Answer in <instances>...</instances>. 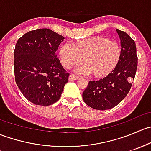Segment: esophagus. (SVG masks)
Here are the masks:
<instances>
[{
    "instance_id": "1",
    "label": "esophagus",
    "mask_w": 151,
    "mask_h": 151,
    "mask_svg": "<svg viewBox=\"0 0 151 151\" xmlns=\"http://www.w3.org/2000/svg\"><path fill=\"white\" fill-rule=\"evenodd\" d=\"M79 78H80V77H77V76L76 75H74V74H70L69 77H68V80H69L70 81H71V80H78Z\"/></svg>"
}]
</instances>
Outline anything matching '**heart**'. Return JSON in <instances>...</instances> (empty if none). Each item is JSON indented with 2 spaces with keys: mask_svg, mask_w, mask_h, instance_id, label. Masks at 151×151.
I'll use <instances>...</instances> for the list:
<instances>
[{
  "mask_svg": "<svg viewBox=\"0 0 151 151\" xmlns=\"http://www.w3.org/2000/svg\"><path fill=\"white\" fill-rule=\"evenodd\" d=\"M122 50L117 42L103 36H93L77 41L74 45L65 43L58 50V57L62 66L71 68L81 64L80 71L92 74L101 79L112 74L119 64Z\"/></svg>",
  "mask_w": 151,
  "mask_h": 151,
  "instance_id": "heart-1",
  "label": "heart"
}]
</instances>
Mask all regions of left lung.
Here are the masks:
<instances>
[{
  "instance_id": "1",
  "label": "left lung",
  "mask_w": 151,
  "mask_h": 151,
  "mask_svg": "<svg viewBox=\"0 0 151 151\" xmlns=\"http://www.w3.org/2000/svg\"><path fill=\"white\" fill-rule=\"evenodd\" d=\"M121 39L122 55L115 71L99 80H91L83 93L85 104L99 110L117 106L126 96L132 88L137 68L135 42L126 32L117 29Z\"/></svg>"
}]
</instances>
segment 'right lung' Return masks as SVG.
Masks as SVG:
<instances>
[{
  "mask_svg": "<svg viewBox=\"0 0 151 151\" xmlns=\"http://www.w3.org/2000/svg\"><path fill=\"white\" fill-rule=\"evenodd\" d=\"M64 38L47 28L30 30L14 51L15 82L30 102L49 106L59 100L69 74L55 54Z\"/></svg>",
  "mask_w": 151,
  "mask_h": 151,
  "instance_id": "obj_1",
  "label": "right lung"
}]
</instances>
